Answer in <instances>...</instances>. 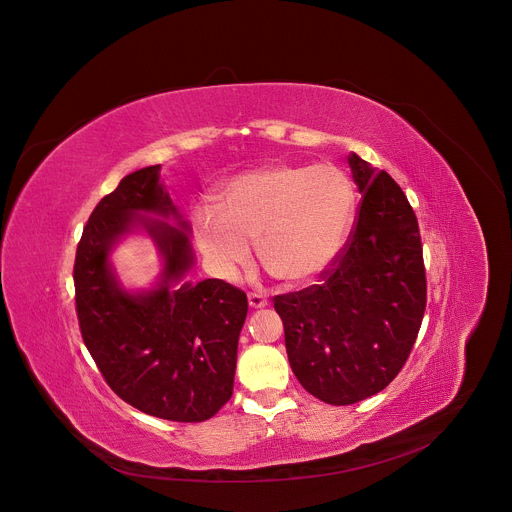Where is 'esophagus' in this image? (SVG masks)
Returning <instances> with one entry per match:
<instances>
[{"mask_svg": "<svg viewBox=\"0 0 512 512\" xmlns=\"http://www.w3.org/2000/svg\"><path fill=\"white\" fill-rule=\"evenodd\" d=\"M249 305L253 309H259V307H265L267 305V297L263 293H257V291H251L249 293Z\"/></svg>", "mask_w": 512, "mask_h": 512, "instance_id": "34e87169", "label": "esophagus"}]
</instances>
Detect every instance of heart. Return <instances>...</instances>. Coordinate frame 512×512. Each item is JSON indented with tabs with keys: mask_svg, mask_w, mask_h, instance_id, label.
Masks as SVG:
<instances>
[{
	"mask_svg": "<svg viewBox=\"0 0 512 512\" xmlns=\"http://www.w3.org/2000/svg\"><path fill=\"white\" fill-rule=\"evenodd\" d=\"M219 207L195 211V239L225 279L251 261L257 239L261 263L287 283L325 273L344 251L356 211V193L333 164H269L225 183Z\"/></svg>",
	"mask_w": 512,
	"mask_h": 512,
	"instance_id": "obj_1",
	"label": "heart"
}]
</instances>
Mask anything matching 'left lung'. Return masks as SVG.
<instances>
[{
	"instance_id": "8db88e82",
	"label": "left lung",
	"mask_w": 512,
	"mask_h": 512,
	"mask_svg": "<svg viewBox=\"0 0 512 512\" xmlns=\"http://www.w3.org/2000/svg\"><path fill=\"white\" fill-rule=\"evenodd\" d=\"M362 193L350 239L319 285L273 297L299 384L331 406L382 392L404 368L426 309L418 219L404 191L358 154Z\"/></svg>"
}]
</instances>
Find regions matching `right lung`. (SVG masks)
Returning <instances> with one entry per match:
<instances>
[{"instance_id": "right-lung-1", "label": "right lung", "mask_w": 512, "mask_h": 512, "mask_svg": "<svg viewBox=\"0 0 512 512\" xmlns=\"http://www.w3.org/2000/svg\"><path fill=\"white\" fill-rule=\"evenodd\" d=\"M160 164L130 173L92 211L74 261L82 339L116 396L173 422H205L233 396L247 295L223 279L179 281L193 267L189 229L158 183ZM138 212L175 216L182 229ZM136 222L155 239L165 269L150 292L128 294L109 267L113 243Z\"/></svg>"}]
</instances>
